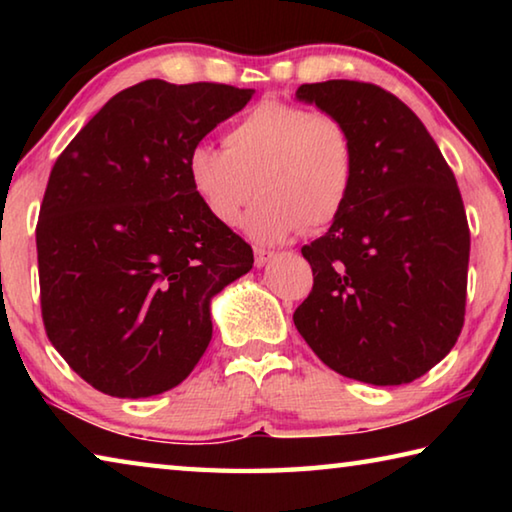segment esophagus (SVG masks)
<instances>
[{
	"mask_svg": "<svg viewBox=\"0 0 512 512\" xmlns=\"http://www.w3.org/2000/svg\"><path fill=\"white\" fill-rule=\"evenodd\" d=\"M275 257L273 250H266V248H255V266H264L271 262V259Z\"/></svg>",
	"mask_w": 512,
	"mask_h": 512,
	"instance_id": "esophagus-1",
	"label": "esophagus"
}]
</instances>
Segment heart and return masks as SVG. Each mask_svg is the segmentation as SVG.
<instances>
[{"mask_svg":"<svg viewBox=\"0 0 512 512\" xmlns=\"http://www.w3.org/2000/svg\"><path fill=\"white\" fill-rule=\"evenodd\" d=\"M223 144H196L185 171L198 203L225 228L237 225L253 189L262 196L244 228L257 241L325 228L350 203L357 146L339 117L264 99L228 128Z\"/></svg>","mask_w":512,"mask_h":512,"instance_id":"1","label":"heart"}]
</instances>
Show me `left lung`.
<instances>
[{"instance_id":"obj_1","label":"left lung","mask_w":512,"mask_h":512,"mask_svg":"<svg viewBox=\"0 0 512 512\" xmlns=\"http://www.w3.org/2000/svg\"><path fill=\"white\" fill-rule=\"evenodd\" d=\"M296 97L350 128L357 180L332 228L302 248L314 287L293 323L339 375L409 384L463 329L470 228L456 178L415 112L379 85L305 83Z\"/></svg>"}]
</instances>
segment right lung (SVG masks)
Returning a JSON list of instances; mask_svg holds the SVG:
<instances>
[{"label":"right lung","mask_w":512,"mask_h":512,"mask_svg":"<svg viewBox=\"0 0 512 512\" xmlns=\"http://www.w3.org/2000/svg\"><path fill=\"white\" fill-rule=\"evenodd\" d=\"M255 90L142 81L115 94L51 169L36 228L47 336L112 397L178 386L212 339L210 300L253 268L187 180V153Z\"/></svg>","instance_id":"1"}]
</instances>
